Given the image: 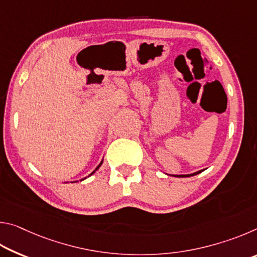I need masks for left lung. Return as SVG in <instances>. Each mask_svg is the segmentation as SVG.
I'll list each match as a JSON object with an SVG mask.
<instances>
[{
    "label": "left lung",
    "mask_w": 257,
    "mask_h": 257,
    "mask_svg": "<svg viewBox=\"0 0 257 257\" xmlns=\"http://www.w3.org/2000/svg\"><path fill=\"white\" fill-rule=\"evenodd\" d=\"M203 170L201 171H197L195 173H191V175H172V177H190V176H195V175H198V173H201Z\"/></svg>",
    "instance_id": "1"
}]
</instances>
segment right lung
Masks as SVG:
<instances>
[{"label":"right lung","mask_w":257,"mask_h":257,"mask_svg":"<svg viewBox=\"0 0 257 257\" xmlns=\"http://www.w3.org/2000/svg\"><path fill=\"white\" fill-rule=\"evenodd\" d=\"M102 163H103V161H102V162H101V163H99V164L97 165V168H96V169H95V170H94V171H93L92 173H90V175H93V173H94L95 171H96V170H98V168H99V167H101V165H102Z\"/></svg>","instance_id":"right-lung-1"}]
</instances>
